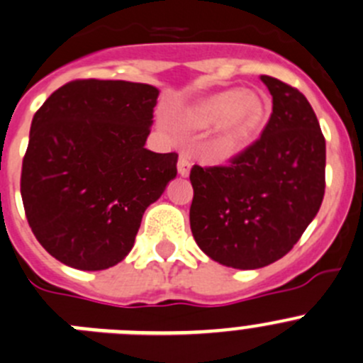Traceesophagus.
I'll return each mask as SVG.
<instances>
[{"mask_svg": "<svg viewBox=\"0 0 363 363\" xmlns=\"http://www.w3.org/2000/svg\"><path fill=\"white\" fill-rule=\"evenodd\" d=\"M191 160H189L187 155H179V160H178V172L182 176H189L191 172Z\"/></svg>", "mask_w": 363, "mask_h": 363, "instance_id": "obj_1", "label": "esophagus"}]
</instances>
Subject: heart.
<instances>
[{
	"mask_svg": "<svg viewBox=\"0 0 363 363\" xmlns=\"http://www.w3.org/2000/svg\"><path fill=\"white\" fill-rule=\"evenodd\" d=\"M267 113L269 99L264 94L230 89L189 106L184 121L196 128L219 123L208 140V151L213 157H230L260 130Z\"/></svg>",
	"mask_w": 363,
	"mask_h": 363,
	"instance_id": "b5f03b06",
	"label": "heart"
}]
</instances>
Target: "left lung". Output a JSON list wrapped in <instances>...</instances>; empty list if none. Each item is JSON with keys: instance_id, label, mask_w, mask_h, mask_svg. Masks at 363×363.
<instances>
[{"instance_id": "left-lung-1", "label": "left lung", "mask_w": 363, "mask_h": 363, "mask_svg": "<svg viewBox=\"0 0 363 363\" xmlns=\"http://www.w3.org/2000/svg\"><path fill=\"white\" fill-rule=\"evenodd\" d=\"M272 113L260 139L228 165L191 169V230L203 253L233 269L279 260L301 239L324 198L326 143L308 99L260 76Z\"/></svg>"}]
</instances>
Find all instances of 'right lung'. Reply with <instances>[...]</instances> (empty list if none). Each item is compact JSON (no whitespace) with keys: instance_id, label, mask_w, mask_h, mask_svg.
I'll use <instances>...</instances> for the list:
<instances>
[{"instance_id":"obj_1","label":"right lung","mask_w":363,"mask_h":363,"mask_svg":"<svg viewBox=\"0 0 363 363\" xmlns=\"http://www.w3.org/2000/svg\"><path fill=\"white\" fill-rule=\"evenodd\" d=\"M157 98L153 85L74 80L33 116L21 198L33 235L62 264H119L146 208L178 172V153L144 147Z\"/></svg>"}]
</instances>
